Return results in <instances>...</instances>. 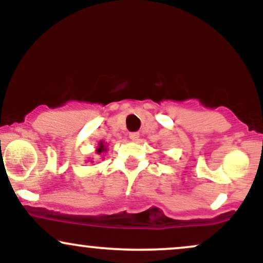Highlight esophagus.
I'll list each match as a JSON object with an SVG mask.
<instances>
[{
  "label": "esophagus",
  "instance_id": "esophagus-1",
  "mask_svg": "<svg viewBox=\"0 0 263 263\" xmlns=\"http://www.w3.org/2000/svg\"><path fill=\"white\" fill-rule=\"evenodd\" d=\"M138 138H140V134H137V132H132V134H129V140L131 141L137 142Z\"/></svg>",
  "mask_w": 263,
  "mask_h": 263
}]
</instances>
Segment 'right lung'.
Segmentation results:
<instances>
[{
  "label": "right lung",
  "instance_id": "obj_1",
  "mask_svg": "<svg viewBox=\"0 0 263 263\" xmlns=\"http://www.w3.org/2000/svg\"><path fill=\"white\" fill-rule=\"evenodd\" d=\"M107 152V144L106 142L104 141H100L98 143V146H96V149H95V153L98 156H100L101 158H104V153ZM90 162H92V159H90Z\"/></svg>",
  "mask_w": 263,
  "mask_h": 263
}]
</instances>
